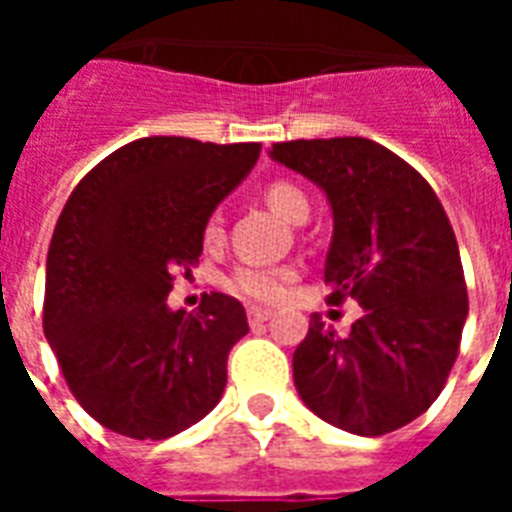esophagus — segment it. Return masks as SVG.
Segmentation results:
<instances>
[{
    "mask_svg": "<svg viewBox=\"0 0 512 512\" xmlns=\"http://www.w3.org/2000/svg\"><path fill=\"white\" fill-rule=\"evenodd\" d=\"M249 316V324H257V321H268L273 316V311H268V308H257V305H252L247 311Z\"/></svg>",
    "mask_w": 512,
    "mask_h": 512,
    "instance_id": "1",
    "label": "esophagus"
}]
</instances>
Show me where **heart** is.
Instances as JSON below:
<instances>
[{"instance_id": "b5f03b06", "label": "heart", "mask_w": 512, "mask_h": 512, "mask_svg": "<svg viewBox=\"0 0 512 512\" xmlns=\"http://www.w3.org/2000/svg\"><path fill=\"white\" fill-rule=\"evenodd\" d=\"M265 201L268 207L276 212L284 220H295L300 209L308 207V199L300 188H295L292 183H273L265 193ZM220 233V225L217 220H209L207 236L215 239ZM295 273L284 268V265H241L231 273L228 279V289L233 295L244 297V300H255V303H276L281 297L287 295L289 281H292Z\"/></svg>"}]
</instances>
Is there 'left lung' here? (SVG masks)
Returning <instances> with one entry per match:
<instances>
[{
  "instance_id": "obj_1",
  "label": "left lung",
  "mask_w": 512,
  "mask_h": 512,
  "mask_svg": "<svg viewBox=\"0 0 512 512\" xmlns=\"http://www.w3.org/2000/svg\"><path fill=\"white\" fill-rule=\"evenodd\" d=\"M268 156L324 191L329 300L364 308L348 335L313 313L292 356L297 393L356 436L404 428L444 388L468 319L449 217L425 177L374 140H292Z\"/></svg>"
}]
</instances>
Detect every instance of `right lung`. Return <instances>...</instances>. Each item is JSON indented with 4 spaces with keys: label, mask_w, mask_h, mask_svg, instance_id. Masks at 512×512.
I'll list each match as a JSON object with an SVG mask.
<instances>
[{
    "label": "right lung",
    "mask_w": 512,
    "mask_h": 512,
    "mask_svg": "<svg viewBox=\"0 0 512 512\" xmlns=\"http://www.w3.org/2000/svg\"><path fill=\"white\" fill-rule=\"evenodd\" d=\"M260 143L175 135L132 140L84 177L60 212L44 281V337L68 388L119 436L162 441L204 420L225 361L249 332L236 297L172 311V273L199 260L217 204L252 172Z\"/></svg>",
    "instance_id": "add662e5"
}]
</instances>
